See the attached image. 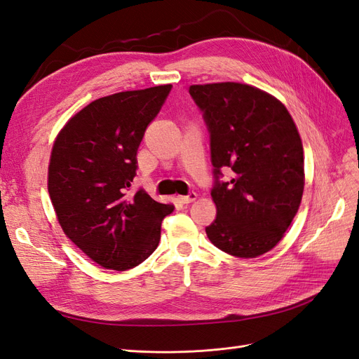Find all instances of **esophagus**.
Segmentation results:
<instances>
[{
  "instance_id": "1",
  "label": "esophagus",
  "mask_w": 359,
  "mask_h": 359,
  "mask_svg": "<svg viewBox=\"0 0 359 359\" xmlns=\"http://www.w3.org/2000/svg\"><path fill=\"white\" fill-rule=\"evenodd\" d=\"M196 198H198V194L194 191H190L189 194H186V196H178V201L181 203H191L193 201H196Z\"/></svg>"
}]
</instances>
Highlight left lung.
<instances>
[{"label": "left lung", "mask_w": 359, "mask_h": 359, "mask_svg": "<svg viewBox=\"0 0 359 359\" xmlns=\"http://www.w3.org/2000/svg\"><path fill=\"white\" fill-rule=\"evenodd\" d=\"M210 133L217 206L210 241L236 257H256L283 238L304 191V153L283 103L236 82L191 85ZM233 175L223 182L222 170Z\"/></svg>", "instance_id": "1"}]
</instances>
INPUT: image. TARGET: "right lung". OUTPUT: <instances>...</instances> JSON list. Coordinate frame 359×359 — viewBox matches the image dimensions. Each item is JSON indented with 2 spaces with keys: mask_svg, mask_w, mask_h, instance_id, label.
Here are the masks:
<instances>
[{
  "mask_svg": "<svg viewBox=\"0 0 359 359\" xmlns=\"http://www.w3.org/2000/svg\"><path fill=\"white\" fill-rule=\"evenodd\" d=\"M172 85L116 93L91 102L69 119L52 148L48 190L70 240L106 269L142 264L173 211L139 189L137 148L165 104Z\"/></svg>",
  "mask_w": 359,
  "mask_h": 359,
  "instance_id": "right-lung-1",
  "label": "right lung"
}]
</instances>
